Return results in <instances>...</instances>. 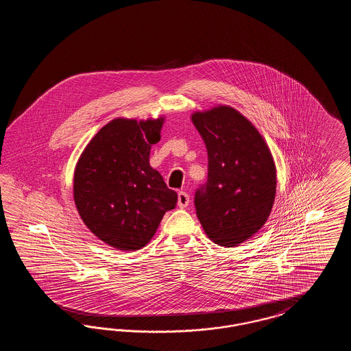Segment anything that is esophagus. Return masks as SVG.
I'll list each match as a JSON object with an SVG mask.
<instances>
[{"instance_id":"esophagus-1","label":"esophagus","mask_w":351,"mask_h":351,"mask_svg":"<svg viewBox=\"0 0 351 351\" xmlns=\"http://www.w3.org/2000/svg\"><path fill=\"white\" fill-rule=\"evenodd\" d=\"M178 205L182 209L186 208L189 205V196H188V193H185L183 191L178 193Z\"/></svg>"}]
</instances>
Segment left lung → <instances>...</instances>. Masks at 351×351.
<instances>
[{
    "instance_id": "1",
    "label": "left lung",
    "mask_w": 351,
    "mask_h": 351,
    "mask_svg": "<svg viewBox=\"0 0 351 351\" xmlns=\"http://www.w3.org/2000/svg\"><path fill=\"white\" fill-rule=\"evenodd\" d=\"M208 151V180L195 193L206 235L232 247L267 221L276 192V169L262 135L230 106L192 116Z\"/></svg>"
}]
</instances>
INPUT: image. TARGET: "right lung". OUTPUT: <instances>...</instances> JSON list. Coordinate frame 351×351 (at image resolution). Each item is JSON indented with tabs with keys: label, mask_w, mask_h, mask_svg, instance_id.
I'll return each mask as SVG.
<instances>
[{
	"label": "right lung",
	"mask_w": 351,
	"mask_h": 351,
	"mask_svg": "<svg viewBox=\"0 0 351 351\" xmlns=\"http://www.w3.org/2000/svg\"><path fill=\"white\" fill-rule=\"evenodd\" d=\"M163 118H118L93 136L73 176V197L88 229L119 250H139L156 232L178 193L149 163Z\"/></svg>",
	"instance_id": "1"
}]
</instances>
